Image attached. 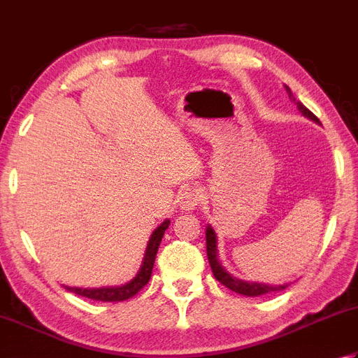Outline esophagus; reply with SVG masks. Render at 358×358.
I'll return each instance as SVG.
<instances>
[{"instance_id":"esophagus-1","label":"esophagus","mask_w":358,"mask_h":358,"mask_svg":"<svg viewBox=\"0 0 358 358\" xmlns=\"http://www.w3.org/2000/svg\"><path fill=\"white\" fill-rule=\"evenodd\" d=\"M201 200H203V195L200 189L189 187L183 194H181L180 208L183 209V211H192V209H195L200 205Z\"/></svg>"}]
</instances>
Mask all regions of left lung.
Instances as JSON below:
<instances>
[{"label": "left lung", "instance_id": "obj_1", "mask_svg": "<svg viewBox=\"0 0 358 358\" xmlns=\"http://www.w3.org/2000/svg\"><path fill=\"white\" fill-rule=\"evenodd\" d=\"M284 87H285L287 94H289V99L296 103V107L301 113H303L306 117L312 119V121H315L317 124H320V119L315 116L309 108H306L303 103L296 101V97L293 96L292 90L287 85H284ZM206 253H208V259H209V265H211V270L214 273V278L225 287H228L229 290L239 293V295L261 296V295H265V293L284 290L289 287V284L270 285V284H262V282H248V281H242V279H237L233 275H229V273L223 268L222 264L219 262V253H217V236L214 233V229L211 228V225L206 227Z\"/></svg>", "mask_w": 358, "mask_h": 358}]
</instances>
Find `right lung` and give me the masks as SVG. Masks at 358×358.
<instances>
[{
  "label": "right lung",
  "instance_id": "add662e5",
  "mask_svg": "<svg viewBox=\"0 0 358 358\" xmlns=\"http://www.w3.org/2000/svg\"><path fill=\"white\" fill-rule=\"evenodd\" d=\"M171 220H164L161 225L153 231L149 242H147V248L144 253V259L141 267H139L135 278L124 285H115V287H99V289H80V287H68L65 289L68 292H73L76 295L94 299V301H103V303H116V301H125L131 296H135L136 293L143 289V287L149 282L152 276V268L155 264V257L158 253V247L163 239L164 231L169 228Z\"/></svg>",
  "mask_w": 358,
  "mask_h": 358
}]
</instances>
